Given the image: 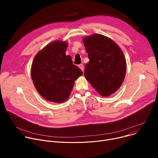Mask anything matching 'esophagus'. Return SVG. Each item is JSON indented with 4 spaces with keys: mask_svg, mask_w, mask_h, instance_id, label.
Wrapping results in <instances>:
<instances>
[{
    "mask_svg": "<svg viewBox=\"0 0 158 158\" xmlns=\"http://www.w3.org/2000/svg\"><path fill=\"white\" fill-rule=\"evenodd\" d=\"M79 68L82 70V71L83 72L84 71V65L82 64H81L79 65Z\"/></svg>",
    "mask_w": 158,
    "mask_h": 158,
    "instance_id": "obj_1",
    "label": "esophagus"
}]
</instances>
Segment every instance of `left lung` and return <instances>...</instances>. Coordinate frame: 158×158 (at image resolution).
Masks as SVG:
<instances>
[{
	"label": "left lung",
	"instance_id": "obj_1",
	"mask_svg": "<svg viewBox=\"0 0 158 158\" xmlns=\"http://www.w3.org/2000/svg\"><path fill=\"white\" fill-rule=\"evenodd\" d=\"M89 62L85 65L87 81L103 97L116 93L126 76V61L118 45L99 34L82 39Z\"/></svg>",
	"mask_w": 158,
	"mask_h": 158
}]
</instances>
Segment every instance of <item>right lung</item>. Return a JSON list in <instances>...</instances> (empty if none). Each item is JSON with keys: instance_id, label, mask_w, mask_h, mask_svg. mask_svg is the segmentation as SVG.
<instances>
[{"instance_id": "obj_1", "label": "right lung", "mask_w": 158, "mask_h": 158, "mask_svg": "<svg viewBox=\"0 0 158 158\" xmlns=\"http://www.w3.org/2000/svg\"><path fill=\"white\" fill-rule=\"evenodd\" d=\"M67 42L55 40L39 51L33 60L31 74L39 94L48 101L60 103L69 98L82 71L66 56Z\"/></svg>"}]
</instances>
